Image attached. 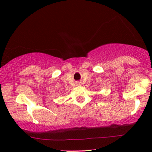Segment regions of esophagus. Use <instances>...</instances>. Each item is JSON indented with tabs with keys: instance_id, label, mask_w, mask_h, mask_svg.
Segmentation results:
<instances>
[{
	"instance_id": "1",
	"label": "esophagus",
	"mask_w": 152,
	"mask_h": 152,
	"mask_svg": "<svg viewBox=\"0 0 152 152\" xmlns=\"http://www.w3.org/2000/svg\"><path fill=\"white\" fill-rule=\"evenodd\" d=\"M77 85L78 86H79V85H81V83H77Z\"/></svg>"
}]
</instances>
